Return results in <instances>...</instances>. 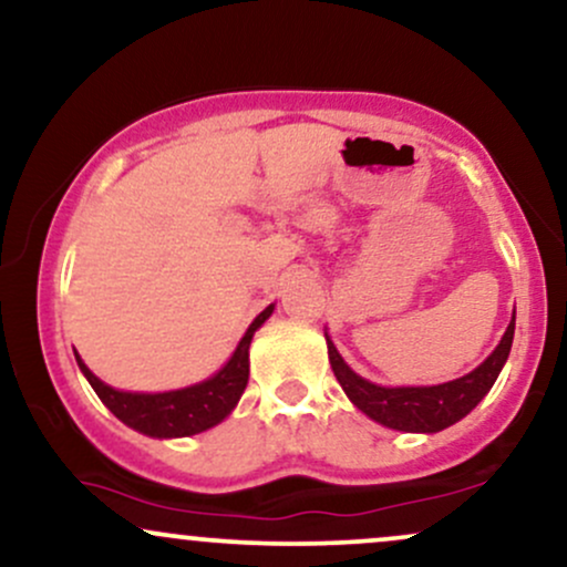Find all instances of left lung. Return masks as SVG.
<instances>
[{
  "label": "left lung",
  "mask_w": 567,
  "mask_h": 567,
  "mask_svg": "<svg viewBox=\"0 0 567 567\" xmlns=\"http://www.w3.org/2000/svg\"><path fill=\"white\" fill-rule=\"evenodd\" d=\"M324 338H328V333H324ZM512 338L514 317L504 338H501V343L493 349V354L487 357L483 365L474 368L472 373L461 375L455 381L437 383V386H379V383H370L343 362V357L338 354L330 338L328 357L341 389L362 413L389 429L432 434L453 426L455 421L472 413L477 408V402L491 392V386L496 383L501 368H504L506 357L512 351Z\"/></svg>",
  "instance_id": "obj_1"
}]
</instances>
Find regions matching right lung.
<instances>
[{
    "instance_id": "add662e5",
    "label": "right lung",
    "mask_w": 567,
    "mask_h": 567,
    "mask_svg": "<svg viewBox=\"0 0 567 567\" xmlns=\"http://www.w3.org/2000/svg\"><path fill=\"white\" fill-rule=\"evenodd\" d=\"M275 306H266L261 315L252 320L243 341L234 349L231 360L218 370L213 379L194 383V386L175 389V392H159V394H138V392H120L103 383L90 368L80 362V370L101 402L106 405L122 424H127L135 432L148 434V437H192V434L205 432V429L220 424L226 415L231 413L234 405L243 396L247 386V375H250V341L261 324L269 320Z\"/></svg>"
}]
</instances>
